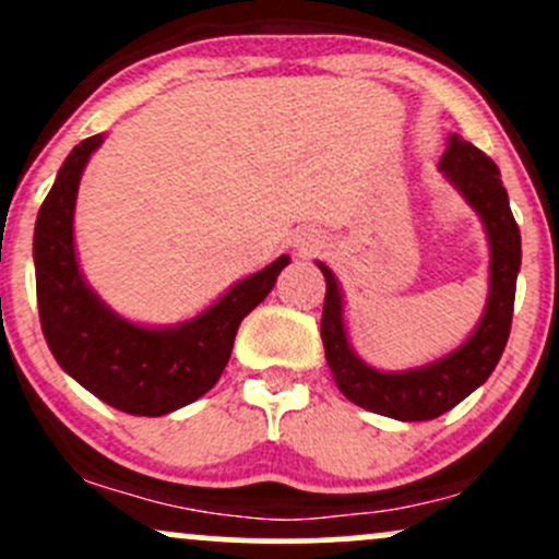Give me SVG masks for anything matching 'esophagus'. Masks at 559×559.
Instances as JSON below:
<instances>
[{"mask_svg":"<svg viewBox=\"0 0 559 559\" xmlns=\"http://www.w3.org/2000/svg\"><path fill=\"white\" fill-rule=\"evenodd\" d=\"M295 249L302 257H310V254H316V251L324 249V240H321V235H316V233H299L295 238Z\"/></svg>","mask_w":559,"mask_h":559,"instance_id":"1","label":"esophagus"}]
</instances>
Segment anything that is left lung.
<instances>
[{
  "mask_svg": "<svg viewBox=\"0 0 559 559\" xmlns=\"http://www.w3.org/2000/svg\"><path fill=\"white\" fill-rule=\"evenodd\" d=\"M439 171L455 187L457 195L477 211L487 246H490L485 310H481L479 324L455 350L423 367L399 369V372L374 369L356 354L348 340L340 281L324 262H316L326 278L321 340H324L326 364L332 369L334 383L343 391V396L358 407L393 420H431L461 404L468 393L477 391L490 378L512 329L522 238L509 195L503 190L501 171L485 152L457 133L448 139Z\"/></svg>",
  "mask_w": 559,
  "mask_h": 559,
  "instance_id": "8db88e82",
  "label": "left lung"
}]
</instances>
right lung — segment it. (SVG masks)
<instances>
[{
	"label": "right lung",
	"mask_w": 559,
	"mask_h": 559,
	"mask_svg": "<svg viewBox=\"0 0 559 559\" xmlns=\"http://www.w3.org/2000/svg\"><path fill=\"white\" fill-rule=\"evenodd\" d=\"M104 133L80 141L34 225L37 305L47 348L63 372L120 413L160 418L201 399L230 361L240 321L270 295L289 257L233 284L216 302L171 326L122 319L85 281L74 246L82 171Z\"/></svg>",
	"instance_id": "obj_1"
}]
</instances>
